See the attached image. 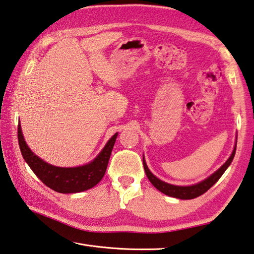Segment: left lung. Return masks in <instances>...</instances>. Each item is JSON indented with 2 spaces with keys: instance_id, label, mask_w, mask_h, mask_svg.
I'll return each mask as SVG.
<instances>
[{
  "instance_id": "obj_1",
  "label": "left lung",
  "mask_w": 254,
  "mask_h": 254,
  "mask_svg": "<svg viewBox=\"0 0 254 254\" xmlns=\"http://www.w3.org/2000/svg\"><path fill=\"white\" fill-rule=\"evenodd\" d=\"M236 148H237V141L235 143L234 150H232L228 160H227V161L222 164L218 170L215 171L213 174H210L208 178H206L205 180L200 181V182L196 184L181 186V185H173V184L164 182V181L158 179L156 175L152 174L151 171H150L148 168L144 157H142L144 172H146L147 178L149 179L150 182H151L154 188L159 190L161 193L171 196V197H175L180 199H193V198L198 197V196L204 194L205 192H207V190H208L211 186H213L217 181L221 178V175L225 173V171L228 169V167L232 162V160H234V157L236 154Z\"/></svg>"
}]
</instances>
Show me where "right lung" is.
Listing matches in <instances>:
<instances>
[{
	"mask_svg": "<svg viewBox=\"0 0 254 254\" xmlns=\"http://www.w3.org/2000/svg\"><path fill=\"white\" fill-rule=\"evenodd\" d=\"M17 136L19 149L24 160L41 182L56 192L70 194L80 193L94 188L103 179L118 132L112 136L105 147L91 162L74 168L56 167L36 156L25 141L20 124H18Z\"/></svg>",
	"mask_w": 254,
	"mask_h": 254,
	"instance_id": "add662e5",
	"label": "right lung"
}]
</instances>
